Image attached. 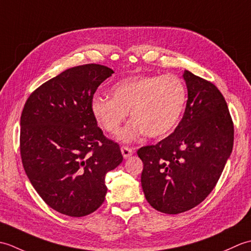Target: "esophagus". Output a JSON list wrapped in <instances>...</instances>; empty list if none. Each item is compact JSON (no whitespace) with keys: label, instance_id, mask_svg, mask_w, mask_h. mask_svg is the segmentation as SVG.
Returning a JSON list of instances; mask_svg holds the SVG:
<instances>
[{"label":"esophagus","instance_id":"esophagus-1","mask_svg":"<svg viewBox=\"0 0 251 251\" xmlns=\"http://www.w3.org/2000/svg\"><path fill=\"white\" fill-rule=\"evenodd\" d=\"M121 151H122V154H123V156H124V158H128L132 155V154H134V150L128 147H122Z\"/></svg>","mask_w":251,"mask_h":251}]
</instances>
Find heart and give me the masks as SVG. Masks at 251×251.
Instances as JSON below:
<instances>
[{
	"mask_svg": "<svg viewBox=\"0 0 251 251\" xmlns=\"http://www.w3.org/2000/svg\"><path fill=\"white\" fill-rule=\"evenodd\" d=\"M112 99L95 96L92 112L109 134H117L130 112L128 126L119 138L129 142L146 135L154 139L169 136L183 115L188 92L175 75H138L122 79L111 88Z\"/></svg>",
	"mask_w": 251,
	"mask_h": 251,
	"instance_id": "heart-1",
	"label": "heart"
}]
</instances>
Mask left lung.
I'll list each match as a JSON object with an SVG mask.
<instances>
[{"label":"left lung","instance_id":"obj_1","mask_svg":"<svg viewBox=\"0 0 251 251\" xmlns=\"http://www.w3.org/2000/svg\"><path fill=\"white\" fill-rule=\"evenodd\" d=\"M188 101L168 137L142 147L141 185L149 204L164 214L188 211L214 190L230 157L234 125L216 85L185 70Z\"/></svg>","mask_w":251,"mask_h":251}]
</instances>
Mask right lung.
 Segmentation results:
<instances>
[{"label": "right lung", "instance_id": "1", "mask_svg": "<svg viewBox=\"0 0 251 251\" xmlns=\"http://www.w3.org/2000/svg\"><path fill=\"white\" fill-rule=\"evenodd\" d=\"M112 69L88 63L58 74L26 99L20 155L31 184L52 209L84 217L102 205L105 175L123 161L120 146L97 126L92 100Z\"/></svg>", "mask_w": 251, "mask_h": 251}]
</instances>
